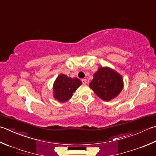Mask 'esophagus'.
<instances>
[{"label": "esophagus", "mask_w": 156, "mask_h": 156, "mask_svg": "<svg viewBox=\"0 0 156 156\" xmlns=\"http://www.w3.org/2000/svg\"><path fill=\"white\" fill-rule=\"evenodd\" d=\"M82 82L83 84H87V80H86V79H82Z\"/></svg>", "instance_id": "34e87169"}]
</instances>
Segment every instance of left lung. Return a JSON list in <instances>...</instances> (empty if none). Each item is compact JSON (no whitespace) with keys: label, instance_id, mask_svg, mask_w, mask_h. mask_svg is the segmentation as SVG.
Instances as JSON below:
<instances>
[{"label":"left lung","instance_id":"left-lung-1","mask_svg":"<svg viewBox=\"0 0 156 156\" xmlns=\"http://www.w3.org/2000/svg\"><path fill=\"white\" fill-rule=\"evenodd\" d=\"M90 87L101 99L110 101L117 97L123 88L122 78L108 68H100L93 76Z\"/></svg>","mask_w":156,"mask_h":156}]
</instances>
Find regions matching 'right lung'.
I'll return each instance as SVG.
<instances>
[{"label": "right lung", "mask_w": 156, "mask_h": 156, "mask_svg": "<svg viewBox=\"0 0 156 156\" xmlns=\"http://www.w3.org/2000/svg\"><path fill=\"white\" fill-rule=\"evenodd\" d=\"M81 84L82 82L78 78H71L64 74L59 75L54 83L55 98L59 102L67 101Z\"/></svg>", "instance_id": "obj_1"}]
</instances>
